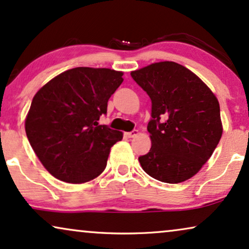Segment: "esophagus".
Wrapping results in <instances>:
<instances>
[{
    "instance_id": "1",
    "label": "esophagus",
    "mask_w": 249,
    "mask_h": 249,
    "mask_svg": "<svg viewBox=\"0 0 249 249\" xmlns=\"http://www.w3.org/2000/svg\"><path fill=\"white\" fill-rule=\"evenodd\" d=\"M138 135V130H132L130 132H124V136L128 137V138H132L135 136H137Z\"/></svg>"
}]
</instances>
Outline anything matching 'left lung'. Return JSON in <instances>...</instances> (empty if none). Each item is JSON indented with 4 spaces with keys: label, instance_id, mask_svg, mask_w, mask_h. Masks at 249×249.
Instances as JSON below:
<instances>
[{
    "label": "left lung",
    "instance_id": "8db88e82",
    "mask_svg": "<svg viewBox=\"0 0 249 249\" xmlns=\"http://www.w3.org/2000/svg\"><path fill=\"white\" fill-rule=\"evenodd\" d=\"M130 75L152 102L147 124L152 146L138 158L142 168L163 183L191 178L222 137L217 98L195 73L174 61L151 64Z\"/></svg>",
    "mask_w": 249,
    "mask_h": 249
}]
</instances>
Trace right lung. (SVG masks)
Returning <instances> with one entry per match:
<instances>
[{"label":"right lung","mask_w":249,"mask_h":249,"mask_svg":"<svg viewBox=\"0 0 249 249\" xmlns=\"http://www.w3.org/2000/svg\"><path fill=\"white\" fill-rule=\"evenodd\" d=\"M109 69L75 67L35 93L25 121L32 148L44 168L63 182L81 184L104 172L109 150L122 132L99 124L107 102L124 81Z\"/></svg>","instance_id":"add662e5"}]
</instances>
